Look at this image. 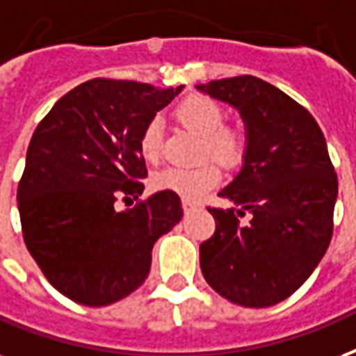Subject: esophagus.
Returning a JSON list of instances; mask_svg holds the SVG:
<instances>
[{"label": "esophagus", "mask_w": 356, "mask_h": 356, "mask_svg": "<svg viewBox=\"0 0 356 356\" xmlns=\"http://www.w3.org/2000/svg\"><path fill=\"white\" fill-rule=\"evenodd\" d=\"M183 209H184V213H190V211H196V209H200V205L194 202H188V200H183Z\"/></svg>", "instance_id": "34e87169"}]
</instances>
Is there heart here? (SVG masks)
Wrapping results in <instances>:
<instances>
[{"mask_svg": "<svg viewBox=\"0 0 356 356\" xmlns=\"http://www.w3.org/2000/svg\"><path fill=\"white\" fill-rule=\"evenodd\" d=\"M175 119L200 136L197 160L203 162L192 168H166L154 175L153 186L194 202L220 184L222 170L218 163L227 170L243 164L248 151V134L243 124L226 123L224 106L207 95H188L181 100L175 108ZM138 145L145 162H159L162 156V123L159 118H151L143 124Z\"/></svg>", "mask_w": 356, "mask_h": 356, "instance_id": "heart-1", "label": "heart"}]
</instances>
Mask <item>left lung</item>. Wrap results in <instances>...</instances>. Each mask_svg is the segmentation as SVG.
<instances>
[{"label":"left lung","instance_id":"8db88e82","mask_svg":"<svg viewBox=\"0 0 356 356\" xmlns=\"http://www.w3.org/2000/svg\"><path fill=\"white\" fill-rule=\"evenodd\" d=\"M197 89L238 108L248 130L243 170L220 192L238 211L207 207L216 229L200 246L202 273L229 302L278 305L308 280L332 238L338 175L325 136L305 106L256 76ZM246 212L252 218L241 227Z\"/></svg>","mask_w":356,"mask_h":356}]
</instances>
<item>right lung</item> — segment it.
Returning <instances> with one entry per match:
<instances>
[{
	"mask_svg": "<svg viewBox=\"0 0 356 356\" xmlns=\"http://www.w3.org/2000/svg\"><path fill=\"white\" fill-rule=\"evenodd\" d=\"M181 89L93 78L61 97L31 136L16 192L24 243L46 280L78 305L108 306L136 291L156 238L183 216L168 190L115 209L142 196L143 124Z\"/></svg>",
	"mask_w": 356,
	"mask_h": 356,
	"instance_id": "right-lung-1",
	"label": "right lung"
}]
</instances>
